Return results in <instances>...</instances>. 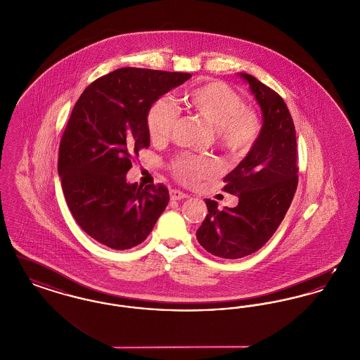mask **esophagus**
<instances>
[{
	"mask_svg": "<svg viewBox=\"0 0 360 360\" xmlns=\"http://www.w3.org/2000/svg\"><path fill=\"white\" fill-rule=\"evenodd\" d=\"M188 195L184 191H179V190H172L170 191V198L172 200H184V198H188Z\"/></svg>",
	"mask_w": 360,
	"mask_h": 360,
	"instance_id": "obj_1",
	"label": "esophagus"
}]
</instances>
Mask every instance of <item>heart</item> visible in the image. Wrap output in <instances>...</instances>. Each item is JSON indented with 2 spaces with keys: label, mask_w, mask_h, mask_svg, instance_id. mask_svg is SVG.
Listing matches in <instances>:
<instances>
[{
  "label": "heart",
  "mask_w": 360,
  "mask_h": 360,
  "mask_svg": "<svg viewBox=\"0 0 360 360\" xmlns=\"http://www.w3.org/2000/svg\"><path fill=\"white\" fill-rule=\"evenodd\" d=\"M182 103L214 128L219 141L229 151L243 153L257 140L260 131L257 113L244 106L239 93L221 81L193 87L182 96ZM178 115L169 100H156L147 113L150 139L155 143L169 139ZM172 169L182 182L195 184L219 172V163L213 158L184 154L175 159Z\"/></svg>",
  "instance_id": "1"
}]
</instances>
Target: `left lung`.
<instances>
[{
  "mask_svg": "<svg viewBox=\"0 0 360 360\" xmlns=\"http://www.w3.org/2000/svg\"><path fill=\"white\" fill-rule=\"evenodd\" d=\"M262 110L263 125L247 156L228 175L224 191L238 195L235 207L205 200L207 214L197 240L214 257L254 254L274 235L290 207L298 184L297 139L283 98L255 77L240 72Z\"/></svg>",
  "mask_w": 360,
  "mask_h": 360,
  "instance_id": "left-lung-1",
  "label": "left lung"
}]
</instances>
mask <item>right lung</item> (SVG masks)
Here are the masks:
<instances>
[{"label": "right lung", "mask_w": 360, "mask_h": 360, "mask_svg": "<svg viewBox=\"0 0 360 360\" xmlns=\"http://www.w3.org/2000/svg\"><path fill=\"white\" fill-rule=\"evenodd\" d=\"M191 78L188 72L122 68L86 87L59 146L58 174L77 224L113 250H129L151 233L169 204L159 185L128 184L132 155L150 147L151 105Z\"/></svg>", "instance_id": "obj_1"}]
</instances>
